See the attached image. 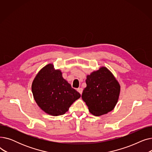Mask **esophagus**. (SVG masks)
I'll list each match as a JSON object with an SVG mask.
<instances>
[{
  "label": "esophagus",
  "mask_w": 152,
  "mask_h": 152,
  "mask_svg": "<svg viewBox=\"0 0 152 152\" xmlns=\"http://www.w3.org/2000/svg\"><path fill=\"white\" fill-rule=\"evenodd\" d=\"M83 89L82 88H78L77 89V91L79 93V94H80L81 95L82 94V93H83Z\"/></svg>",
  "instance_id": "obj_1"
}]
</instances>
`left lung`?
I'll use <instances>...</instances> for the list:
<instances>
[{
    "label": "left lung",
    "instance_id": "left-lung-1",
    "mask_svg": "<svg viewBox=\"0 0 152 152\" xmlns=\"http://www.w3.org/2000/svg\"><path fill=\"white\" fill-rule=\"evenodd\" d=\"M87 86L82 99L94 116L108 113L115 107L120 94L121 87L113 73L102 66L86 77Z\"/></svg>",
    "mask_w": 152,
    "mask_h": 152
}]
</instances>
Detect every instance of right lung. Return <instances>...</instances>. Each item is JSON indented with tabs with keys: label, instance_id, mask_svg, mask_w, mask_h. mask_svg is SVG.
Masks as SVG:
<instances>
[{
	"label": "right lung",
	"instance_id": "obj_1",
	"mask_svg": "<svg viewBox=\"0 0 152 152\" xmlns=\"http://www.w3.org/2000/svg\"><path fill=\"white\" fill-rule=\"evenodd\" d=\"M34 99L47 114L57 116L65 114L81 94L72 88L53 64L44 66L36 75L31 86Z\"/></svg>",
	"mask_w": 152,
	"mask_h": 152
}]
</instances>
